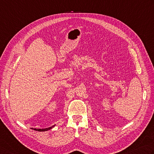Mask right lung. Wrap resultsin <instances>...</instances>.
<instances>
[{
    "label": "right lung",
    "mask_w": 154,
    "mask_h": 154,
    "mask_svg": "<svg viewBox=\"0 0 154 154\" xmlns=\"http://www.w3.org/2000/svg\"><path fill=\"white\" fill-rule=\"evenodd\" d=\"M55 125H54L53 126H51V127H49L48 128H45V129H37V128H31V129H34L35 131H46L48 130H50L51 129H52L53 128L55 127Z\"/></svg>",
    "instance_id": "right-lung-1"
}]
</instances>
